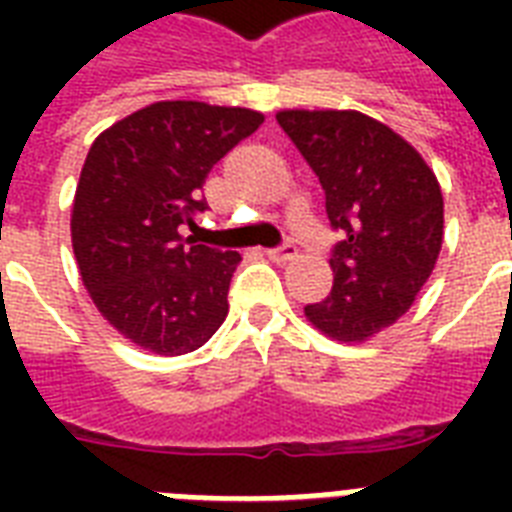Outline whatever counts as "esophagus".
Returning a JSON list of instances; mask_svg holds the SVG:
<instances>
[{
  "label": "esophagus",
  "instance_id": "obj_1",
  "mask_svg": "<svg viewBox=\"0 0 512 512\" xmlns=\"http://www.w3.org/2000/svg\"><path fill=\"white\" fill-rule=\"evenodd\" d=\"M265 255L271 257L273 263H287V260H292V257L297 255V247L295 244H281V247L276 249H268Z\"/></svg>",
  "mask_w": 512,
  "mask_h": 512
}]
</instances>
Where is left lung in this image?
I'll return each mask as SVG.
<instances>
[{
  "label": "left lung",
  "mask_w": 512,
  "mask_h": 512,
  "mask_svg": "<svg viewBox=\"0 0 512 512\" xmlns=\"http://www.w3.org/2000/svg\"><path fill=\"white\" fill-rule=\"evenodd\" d=\"M281 130L327 193L342 241L335 284L305 319L332 340L364 342L393 327L436 268L444 196L417 148L361 111H279Z\"/></svg>",
  "instance_id": "left-lung-1"
}]
</instances>
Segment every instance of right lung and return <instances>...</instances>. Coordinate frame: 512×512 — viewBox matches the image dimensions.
Wrapping results in <instances>:
<instances>
[{"label": "right lung", "mask_w": 512, "mask_h": 512, "mask_svg": "<svg viewBox=\"0 0 512 512\" xmlns=\"http://www.w3.org/2000/svg\"><path fill=\"white\" fill-rule=\"evenodd\" d=\"M265 122L252 108L159 100L100 132L84 159L71 244L100 316L156 356L201 348L228 316L239 252L183 236L207 209L201 185Z\"/></svg>", "instance_id": "1"}]
</instances>
